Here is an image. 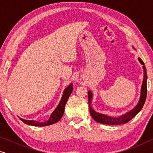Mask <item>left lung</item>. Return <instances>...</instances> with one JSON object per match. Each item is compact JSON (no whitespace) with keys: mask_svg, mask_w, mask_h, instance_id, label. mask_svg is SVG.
<instances>
[{"mask_svg":"<svg viewBox=\"0 0 153 153\" xmlns=\"http://www.w3.org/2000/svg\"><path fill=\"white\" fill-rule=\"evenodd\" d=\"M138 60L140 62V63L143 65V83L141 85V96H140L139 101L138 102L137 105L135 106L133 109H131L129 111L125 113L123 116H120L119 117H111L106 116L105 114H100L95 111L93 110V107L91 106V102L92 98H93V94H92L91 91L88 92V104H89V108H90V113L91 115L94 120L97 121V123H102V124H106V125H122L125 124V123H128L129 120H131L138 113L140 112V111L142 109L143 106L145 104L146 96H147V72H146V68L144 65V62L143 60L141 59V58H138Z\"/></svg>","mask_w":153,"mask_h":153,"instance_id":"8db88e82","label":"left lung"}]
</instances>
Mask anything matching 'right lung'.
Listing matches in <instances>:
<instances>
[{
	"mask_svg": "<svg viewBox=\"0 0 153 153\" xmlns=\"http://www.w3.org/2000/svg\"><path fill=\"white\" fill-rule=\"evenodd\" d=\"M73 91V87H72V83H71L68 85V87L65 89L62 94L61 100H60L59 104H58L57 107L55 110L53 111L52 113L51 116H50L49 119L45 122H38L36 120H24V119L20 118V120L24 122L26 124L28 125H32V126H38V127H44V126H48V125L54 124V123H57L61 119L62 116H63L64 111H65V106L68 102V100L70 95L72 93Z\"/></svg>",
	"mask_w": 153,
	"mask_h": 153,
	"instance_id": "obj_1",
	"label": "right lung"
}]
</instances>
